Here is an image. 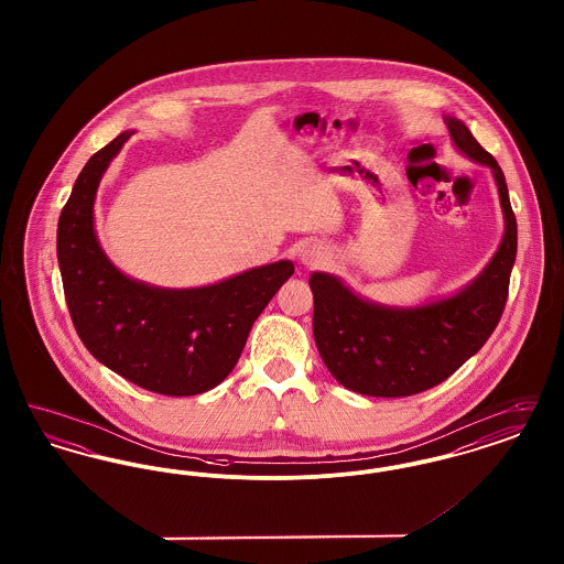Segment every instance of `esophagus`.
Listing matches in <instances>:
<instances>
[{
    "label": "esophagus",
    "mask_w": 564,
    "mask_h": 564,
    "mask_svg": "<svg viewBox=\"0 0 564 564\" xmlns=\"http://www.w3.org/2000/svg\"><path fill=\"white\" fill-rule=\"evenodd\" d=\"M327 258H329V251L323 245H308L302 251V264L304 267H322L327 262Z\"/></svg>",
    "instance_id": "1"
}]
</instances>
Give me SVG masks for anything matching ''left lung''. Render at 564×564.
I'll return each instance as SVG.
<instances>
[{
  "label": "left lung",
  "instance_id": "1",
  "mask_svg": "<svg viewBox=\"0 0 564 564\" xmlns=\"http://www.w3.org/2000/svg\"><path fill=\"white\" fill-rule=\"evenodd\" d=\"M456 148L490 166L506 235L486 269L458 294L423 306L368 302L334 274L313 272V334L323 364L350 391L372 398H408L444 382L478 350L503 315L516 262L518 228L506 175L456 118H446Z\"/></svg>",
  "mask_w": 564,
  "mask_h": 564
}]
</instances>
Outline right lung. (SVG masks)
Wrapping results in <instances>:
<instances>
[{"label": "right lung", "instance_id": "1", "mask_svg": "<svg viewBox=\"0 0 564 564\" xmlns=\"http://www.w3.org/2000/svg\"><path fill=\"white\" fill-rule=\"evenodd\" d=\"M131 134H118L88 159L58 217L56 258L67 308L84 347L116 375L162 395L205 393L232 372L251 325L294 264L281 260L192 290L122 274L97 241L93 207L109 162Z\"/></svg>", "mask_w": 564, "mask_h": 564}]
</instances>
